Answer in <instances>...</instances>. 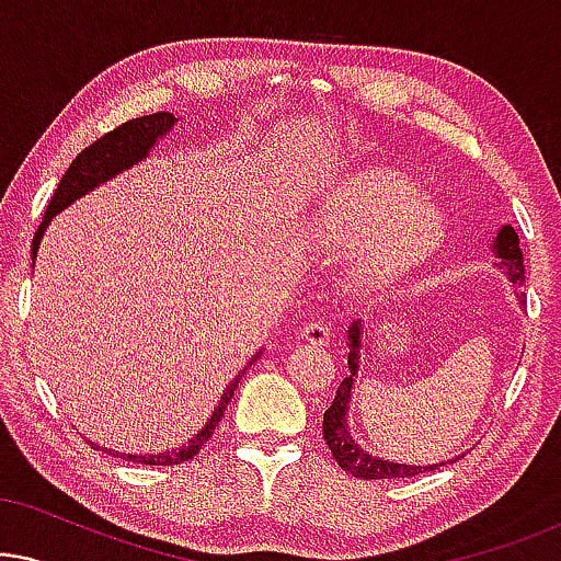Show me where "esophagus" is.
<instances>
[{
  "instance_id": "1",
  "label": "esophagus",
  "mask_w": 561,
  "mask_h": 561,
  "mask_svg": "<svg viewBox=\"0 0 561 561\" xmlns=\"http://www.w3.org/2000/svg\"><path fill=\"white\" fill-rule=\"evenodd\" d=\"M301 340L313 344V347H324V344H329V327L324 324V321H309L301 329Z\"/></svg>"
}]
</instances>
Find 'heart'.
I'll list each match as a JSON object with an SVG mask.
<instances>
[{"label": "heart", "instance_id": "heart-1", "mask_svg": "<svg viewBox=\"0 0 561 561\" xmlns=\"http://www.w3.org/2000/svg\"><path fill=\"white\" fill-rule=\"evenodd\" d=\"M447 237V219L403 175L367 168L334 186L319 211V240L336 255H357L355 280L378 290L428 263Z\"/></svg>", "mask_w": 561, "mask_h": 561}]
</instances>
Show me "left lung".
Masks as SVG:
<instances>
[{
    "label": "left lung",
    "mask_w": 561,
    "mask_h": 561,
    "mask_svg": "<svg viewBox=\"0 0 561 561\" xmlns=\"http://www.w3.org/2000/svg\"><path fill=\"white\" fill-rule=\"evenodd\" d=\"M490 252L497 257V271L505 273V278H508L513 286H520V280H524V255H520V248H518V234L516 229L511 225H503L497 229L495 240H493V248ZM516 298L518 304L524 306V294H518L516 290ZM363 321H355V324H350L347 329V367H350V375L342 380V386L336 388V396L332 405H329V411L324 413V439L329 444V449H332V455L336 459V465L342 467L344 472H350L352 478H363V480H393V478H413V474H421V472H428V470H439L442 465L447 462H455L457 457L447 459V462H436V465H401V462H390V459H382V457H375L373 451H367L359 447L355 442V436H352V428H350V401H352V390H355V382H357V373H359V355H363Z\"/></svg>",
    "instance_id": "1"
}]
</instances>
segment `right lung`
I'll return each mask as SVG.
<instances>
[{
	"mask_svg": "<svg viewBox=\"0 0 561 561\" xmlns=\"http://www.w3.org/2000/svg\"><path fill=\"white\" fill-rule=\"evenodd\" d=\"M175 122H179V119H175V114H171V112H156V114H148V117L129 119L122 127L112 129V133H106L104 137H99L96 142H91L89 148H83L79 156H76L73 163L68 165V171L64 173V179H60L56 194L50 196V204H48V209H45L43 225L37 227V232L33 237V267H35V260H37V250H41L43 234L53 221V217H58L60 211L68 209V206H71L73 202H79L81 196H87L94 188L104 186L106 181L114 179V175L125 173L133 165L142 163V160L148 158L152 150H156V145L163 140L165 135H171ZM260 355H263V350H260L257 355L242 367L240 375H234L225 393H221L217 409L211 411V416L206 419V424L198 428V432L188 439V444H183V447L158 451V455H125V451H114V449L99 447V444H94V442H89V444L99 451H106V455L125 459V462L163 465V467L186 462V459L196 457V451L202 449L206 442H209L214 428H217L221 416H225L227 403L232 401L237 382H240L242 375L248 373V367L255 363Z\"/></svg>",
	"mask_w": 561,
	"mask_h": 561,
	"instance_id": "add662e5",
	"label": "right lung"
}]
</instances>
